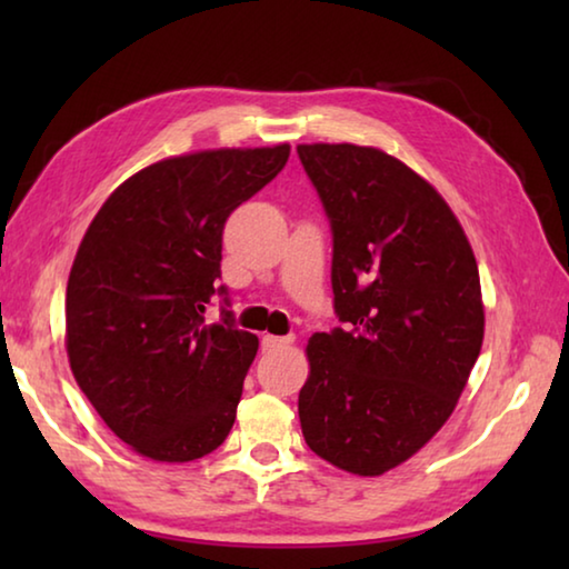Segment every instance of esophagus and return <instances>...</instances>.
Segmentation results:
<instances>
[{
  "instance_id": "34e87169",
  "label": "esophagus",
  "mask_w": 569,
  "mask_h": 569,
  "mask_svg": "<svg viewBox=\"0 0 569 569\" xmlns=\"http://www.w3.org/2000/svg\"><path fill=\"white\" fill-rule=\"evenodd\" d=\"M293 343V336H263L261 346L263 351H278V349H286V346Z\"/></svg>"
}]
</instances>
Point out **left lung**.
<instances>
[{
    "instance_id": "left-lung-1",
    "label": "left lung",
    "mask_w": 569,
    "mask_h": 569,
    "mask_svg": "<svg viewBox=\"0 0 569 569\" xmlns=\"http://www.w3.org/2000/svg\"><path fill=\"white\" fill-rule=\"evenodd\" d=\"M333 236V308L298 393L306 445L379 477L445 427L485 339L479 271L445 198L401 160L361 146H298Z\"/></svg>"
}]
</instances>
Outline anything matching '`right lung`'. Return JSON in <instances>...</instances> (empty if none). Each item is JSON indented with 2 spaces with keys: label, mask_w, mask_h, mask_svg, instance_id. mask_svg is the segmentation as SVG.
Wrapping results in <instances>:
<instances>
[{
  "label": "right lung",
  "mask_w": 569,
  "mask_h": 569,
  "mask_svg": "<svg viewBox=\"0 0 569 569\" xmlns=\"http://www.w3.org/2000/svg\"><path fill=\"white\" fill-rule=\"evenodd\" d=\"M291 146L152 162L104 200L67 281V356L102 421L138 455L192 461L233 429L256 333L218 283L228 216L283 170ZM213 295L224 319L204 321Z\"/></svg>",
  "instance_id": "right-lung-1"
}]
</instances>
